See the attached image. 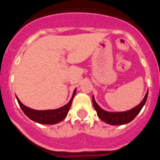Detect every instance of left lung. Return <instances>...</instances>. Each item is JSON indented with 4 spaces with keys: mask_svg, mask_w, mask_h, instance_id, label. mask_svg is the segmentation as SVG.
Listing matches in <instances>:
<instances>
[{
    "mask_svg": "<svg viewBox=\"0 0 160 160\" xmlns=\"http://www.w3.org/2000/svg\"><path fill=\"white\" fill-rule=\"evenodd\" d=\"M148 95V90L147 91L146 95L144 96L142 101L138 106L131 109L129 111H122V112H110V111H104L98 105V103L94 99V95L92 98V101L94 109L97 111L98 116L99 117L100 119L102 120L103 122L110 124V125H123V124H127L132 121L137 116V114L140 112V111L146 103Z\"/></svg>",
    "mask_w": 160,
    "mask_h": 160,
    "instance_id": "8db88e82",
    "label": "left lung"
}]
</instances>
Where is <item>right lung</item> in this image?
Here are the masks:
<instances>
[{
  "label": "right lung",
  "mask_w": 160,
  "mask_h": 160,
  "mask_svg": "<svg viewBox=\"0 0 160 160\" xmlns=\"http://www.w3.org/2000/svg\"><path fill=\"white\" fill-rule=\"evenodd\" d=\"M75 94L76 89L73 90L71 99L70 100V102L66 105L63 106V107H60V108L54 109V110H46V111H38V110H33V109L27 107L26 106L24 105L22 102L20 101L19 98L17 97V95L16 98L18 103H19L20 107L22 108L23 112L25 113V115L28 118H29L31 120L34 121V122H38V123L53 125V124L58 123V122L62 121L66 118L68 112L70 111L72 100H73Z\"/></svg>",
  "instance_id": "1"
}]
</instances>
